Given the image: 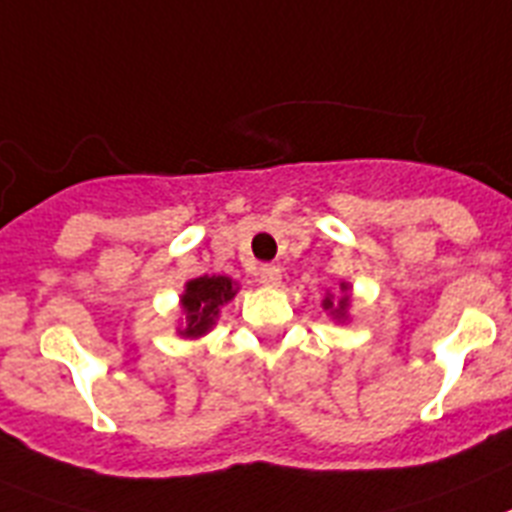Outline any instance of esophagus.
I'll return each instance as SVG.
<instances>
[{
  "instance_id": "1",
  "label": "esophagus",
  "mask_w": 512,
  "mask_h": 512,
  "mask_svg": "<svg viewBox=\"0 0 512 512\" xmlns=\"http://www.w3.org/2000/svg\"><path fill=\"white\" fill-rule=\"evenodd\" d=\"M259 280H261V285H266V287H277V285H280V280H282L280 266H274V264L261 266Z\"/></svg>"
}]
</instances>
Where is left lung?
<instances>
[{
  "label": "left lung",
  "mask_w": 512,
  "mask_h": 512,
  "mask_svg": "<svg viewBox=\"0 0 512 512\" xmlns=\"http://www.w3.org/2000/svg\"><path fill=\"white\" fill-rule=\"evenodd\" d=\"M340 290H342V293H345L340 298V301H332L335 295H327V298H324V303H322L324 311H329V314H332V319H337V322H342V319L348 316V306H350V295H348L350 287L345 285V282H342Z\"/></svg>",
  "instance_id": "obj_1"
}]
</instances>
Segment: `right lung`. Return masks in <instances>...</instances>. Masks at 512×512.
<instances>
[{"label": "right lung", "instance_id": "add662e5", "mask_svg": "<svg viewBox=\"0 0 512 512\" xmlns=\"http://www.w3.org/2000/svg\"><path fill=\"white\" fill-rule=\"evenodd\" d=\"M238 293V287L230 277L222 274H204L196 280L185 282V293L180 295V306L185 314V327L180 329L183 337H201L206 335L214 322H217L219 308L232 301Z\"/></svg>", "mask_w": 512, "mask_h": 512}]
</instances>
